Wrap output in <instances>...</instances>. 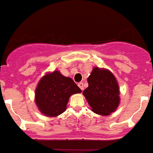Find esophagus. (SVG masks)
<instances>
[{
    "instance_id": "1",
    "label": "esophagus",
    "mask_w": 153,
    "mask_h": 153,
    "mask_svg": "<svg viewBox=\"0 0 153 153\" xmlns=\"http://www.w3.org/2000/svg\"><path fill=\"white\" fill-rule=\"evenodd\" d=\"M78 86H79V88H80V89H81V90H84V84H83L82 82H80V83H79V84H78Z\"/></svg>"
}]
</instances>
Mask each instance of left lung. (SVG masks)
<instances>
[{
  "instance_id": "1",
  "label": "left lung",
  "mask_w": 153,
  "mask_h": 153,
  "mask_svg": "<svg viewBox=\"0 0 153 153\" xmlns=\"http://www.w3.org/2000/svg\"><path fill=\"white\" fill-rule=\"evenodd\" d=\"M88 87L83 91L91 111L108 115L117 109L120 98L119 88L114 76L107 69L94 68L88 78Z\"/></svg>"
}]
</instances>
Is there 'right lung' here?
<instances>
[{"label": "right lung", "mask_w": 153, "mask_h": 153, "mask_svg": "<svg viewBox=\"0 0 153 153\" xmlns=\"http://www.w3.org/2000/svg\"><path fill=\"white\" fill-rule=\"evenodd\" d=\"M80 92V88L71 78L54 71L40 80L35 90V102L44 115L55 117L65 111L71 95Z\"/></svg>", "instance_id": "1"}]
</instances>
